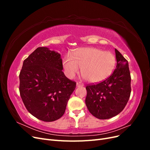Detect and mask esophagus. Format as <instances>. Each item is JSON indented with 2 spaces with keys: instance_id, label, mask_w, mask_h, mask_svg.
Listing matches in <instances>:
<instances>
[{
  "instance_id": "1",
  "label": "esophagus",
  "mask_w": 150,
  "mask_h": 150,
  "mask_svg": "<svg viewBox=\"0 0 150 150\" xmlns=\"http://www.w3.org/2000/svg\"><path fill=\"white\" fill-rule=\"evenodd\" d=\"M81 86H84L83 84H81L80 83H76V87L79 88V87H81Z\"/></svg>"
}]
</instances>
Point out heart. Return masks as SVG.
Masks as SVG:
<instances>
[{
  "label": "heart",
  "mask_w": 150,
  "mask_h": 150,
  "mask_svg": "<svg viewBox=\"0 0 150 150\" xmlns=\"http://www.w3.org/2000/svg\"><path fill=\"white\" fill-rule=\"evenodd\" d=\"M72 57L67 55L62 61L66 76L70 79L73 78L81 67L83 78L92 83L101 82L108 78L116 64V57L112 52L95 47L77 49Z\"/></svg>",
  "instance_id": "obj_1"
}]
</instances>
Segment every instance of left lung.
<instances>
[{"mask_svg":"<svg viewBox=\"0 0 150 150\" xmlns=\"http://www.w3.org/2000/svg\"><path fill=\"white\" fill-rule=\"evenodd\" d=\"M116 67L108 79L97 84L86 86V104L98 119L106 120L120 113L131 94V76L128 62L115 49Z\"/></svg>","mask_w":150,"mask_h":150,"instance_id":"left-lung-1","label":"left lung"}]
</instances>
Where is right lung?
Masks as SVG:
<instances>
[{
	"label": "right lung",
	"mask_w": 150,
	"mask_h": 150,
	"mask_svg": "<svg viewBox=\"0 0 150 150\" xmlns=\"http://www.w3.org/2000/svg\"><path fill=\"white\" fill-rule=\"evenodd\" d=\"M61 54L40 47L24 61L19 74V91L27 110L38 119H59L76 83L67 78Z\"/></svg>",
	"instance_id": "right-lung-1"
}]
</instances>
